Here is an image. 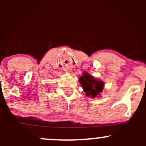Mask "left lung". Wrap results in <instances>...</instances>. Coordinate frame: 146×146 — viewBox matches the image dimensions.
<instances>
[{
	"instance_id": "left-lung-1",
	"label": "left lung",
	"mask_w": 146,
	"mask_h": 146,
	"mask_svg": "<svg viewBox=\"0 0 146 146\" xmlns=\"http://www.w3.org/2000/svg\"><path fill=\"white\" fill-rule=\"evenodd\" d=\"M83 91L86 95L90 98H96L102 92L104 89V82L101 80H96L93 76L84 72L83 75L79 78Z\"/></svg>"
}]
</instances>
